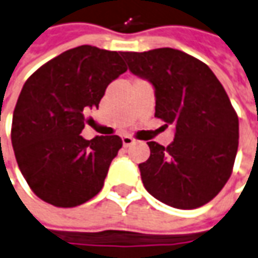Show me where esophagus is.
I'll list each match as a JSON object with an SVG mask.
<instances>
[{"label": "esophagus", "mask_w": 258, "mask_h": 258, "mask_svg": "<svg viewBox=\"0 0 258 258\" xmlns=\"http://www.w3.org/2000/svg\"><path fill=\"white\" fill-rule=\"evenodd\" d=\"M133 142H135V139L131 138V136H127V135H123V136H122V145H123L125 147L131 146Z\"/></svg>", "instance_id": "1"}]
</instances>
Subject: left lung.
<instances>
[{
    "label": "left lung",
    "mask_w": 258,
    "mask_h": 258,
    "mask_svg": "<svg viewBox=\"0 0 258 258\" xmlns=\"http://www.w3.org/2000/svg\"><path fill=\"white\" fill-rule=\"evenodd\" d=\"M132 74L154 88L156 113L174 126L167 147L147 142L139 170L147 192L178 209L208 204L229 180L239 146V119L214 72L184 51H123Z\"/></svg>",
    "instance_id": "1"
}]
</instances>
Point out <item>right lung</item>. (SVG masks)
Segmentation results:
<instances>
[{"instance_id":"1","label":"right lung","mask_w":258,"mask_h":258,"mask_svg":"<svg viewBox=\"0 0 258 258\" xmlns=\"http://www.w3.org/2000/svg\"><path fill=\"white\" fill-rule=\"evenodd\" d=\"M127 70L122 51L83 44L51 58L26 80L12 116L19 170L40 200L73 208L104 185L122 139L80 133L106 87Z\"/></svg>"}]
</instances>
